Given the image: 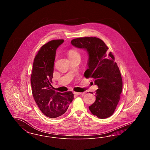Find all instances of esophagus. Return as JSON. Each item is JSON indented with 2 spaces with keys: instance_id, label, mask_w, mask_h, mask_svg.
Returning <instances> with one entry per match:
<instances>
[{
  "instance_id": "1",
  "label": "esophagus",
  "mask_w": 150,
  "mask_h": 150,
  "mask_svg": "<svg viewBox=\"0 0 150 150\" xmlns=\"http://www.w3.org/2000/svg\"><path fill=\"white\" fill-rule=\"evenodd\" d=\"M74 94H77V95H82V94H83L84 93H83V92H74Z\"/></svg>"
}]
</instances>
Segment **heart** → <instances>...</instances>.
Segmentation results:
<instances>
[{"mask_svg": "<svg viewBox=\"0 0 150 150\" xmlns=\"http://www.w3.org/2000/svg\"><path fill=\"white\" fill-rule=\"evenodd\" d=\"M68 56L69 58H73V57L77 56H80V54L79 53L78 51L75 50H69L68 52Z\"/></svg>", "mask_w": 150, "mask_h": 150, "instance_id": "heart-1", "label": "heart"}]
</instances>
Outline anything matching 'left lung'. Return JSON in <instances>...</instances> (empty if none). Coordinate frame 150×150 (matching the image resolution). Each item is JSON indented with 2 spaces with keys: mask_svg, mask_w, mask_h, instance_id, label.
<instances>
[{
  "mask_svg": "<svg viewBox=\"0 0 150 150\" xmlns=\"http://www.w3.org/2000/svg\"><path fill=\"white\" fill-rule=\"evenodd\" d=\"M72 45L87 50L88 68L86 78H92L98 89L96 91V100L89 107L93 115L100 119L112 116L120 99L122 80L114 56L108 52L103 40L96 37H83L72 39Z\"/></svg>",
  "mask_w": 150,
  "mask_h": 150,
  "instance_id": "left-lung-1",
  "label": "left lung"
}]
</instances>
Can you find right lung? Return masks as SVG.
<instances>
[{"mask_svg":"<svg viewBox=\"0 0 150 150\" xmlns=\"http://www.w3.org/2000/svg\"><path fill=\"white\" fill-rule=\"evenodd\" d=\"M64 42L63 39L53 40L43 45L35 57L31 75L34 100L41 111L50 118L64 114L74 99L72 92H56L51 85L56 51Z\"/></svg>","mask_w":150,"mask_h":150,"instance_id":"right-lung-1","label":"right lung"}]
</instances>
